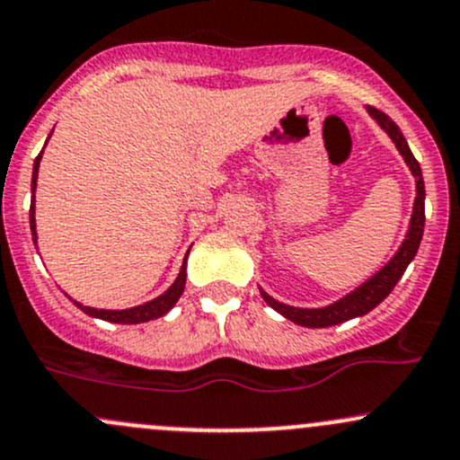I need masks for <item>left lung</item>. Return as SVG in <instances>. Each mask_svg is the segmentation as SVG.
<instances>
[{
  "label": "left lung",
  "instance_id": "1",
  "mask_svg": "<svg viewBox=\"0 0 460 460\" xmlns=\"http://www.w3.org/2000/svg\"><path fill=\"white\" fill-rule=\"evenodd\" d=\"M368 114L372 119L379 123V128L393 138L394 147L399 149V154L403 156L405 165L410 167L414 176V185H417V198H414V207H412V217H410V225H408V234H405V240L401 243L396 253L390 258V262H385V267H381L376 270L372 278L366 279L364 284L350 291L348 295H344L341 299L337 302L328 304V306L322 308H299V306H288V304L278 302L275 297H270L267 291L260 288L262 293L264 302L269 304L273 311H278L279 315H284L287 319H291L293 323L304 328H328V326H337V323L348 322L352 317H361L366 313H370L372 308L379 306L390 293L396 287V282L401 279V275L405 273L408 264L412 262L414 255H417L419 244H421L423 238V226H425V185H423V173L421 167H419L417 158L412 156L410 152L408 141L403 138L401 134L399 125L394 123L393 119H388L384 112L379 110H372L368 108Z\"/></svg>",
  "mask_w": 460,
  "mask_h": 460
}]
</instances>
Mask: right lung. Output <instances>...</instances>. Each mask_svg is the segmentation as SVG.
I'll list each match as a JSON object with an SVG mask.
<instances>
[{"label": "right lung", "mask_w": 460, "mask_h": 460, "mask_svg": "<svg viewBox=\"0 0 460 460\" xmlns=\"http://www.w3.org/2000/svg\"><path fill=\"white\" fill-rule=\"evenodd\" d=\"M43 154V152H41ZM41 154L35 158V165H32V182H31V231H32V243L37 244V225H35V191H37V176H39V163H41ZM190 255V253H187ZM187 255L182 260V267L178 278L173 279L172 287L167 288L165 293H161L158 297H154L152 302H145L141 306H132V308H123V311H105V308H92V306H84L81 302L72 299L85 315L90 317H99L105 319V322L112 323H143V322H152V319L163 317L165 313H169L173 308V304L181 299L182 291H185V282H187Z\"/></svg>", "instance_id": "obj_1"}]
</instances>
